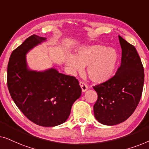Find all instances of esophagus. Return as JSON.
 <instances>
[{
	"label": "esophagus",
	"mask_w": 149,
	"mask_h": 149,
	"mask_svg": "<svg viewBox=\"0 0 149 149\" xmlns=\"http://www.w3.org/2000/svg\"><path fill=\"white\" fill-rule=\"evenodd\" d=\"M79 84H80V86L81 87V89H82V91H83V92L86 91L87 88H88L87 85L85 84L84 82H83V81H80V82H79Z\"/></svg>",
	"instance_id": "esophagus-1"
}]
</instances>
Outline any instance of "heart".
Listing matches in <instances>:
<instances>
[{"instance_id": "b5f03b06", "label": "heart", "mask_w": 149, "mask_h": 149, "mask_svg": "<svg viewBox=\"0 0 149 149\" xmlns=\"http://www.w3.org/2000/svg\"><path fill=\"white\" fill-rule=\"evenodd\" d=\"M117 62L115 49L102 45H89L79 48L75 56L69 55L66 64L72 73L81 72L87 66V73L93 82L102 83L113 77Z\"/></svg>"}]
</instances>
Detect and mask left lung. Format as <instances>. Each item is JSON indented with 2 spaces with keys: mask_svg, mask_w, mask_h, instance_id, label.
<instances>
[{
  "mask_svg": "<svg viewBox=\"0 0 149 149\" xmlns=\"http://www.w3.org/2000/svg\"><path fill=\"white\" fill-rule=\"evenodd\" d=\"M122 49L121 66L107 82L93 86L97 94L93 105L94 116L100 123L115 125L132 115L141 98L144 73L135 47L119 36Z\"/></svg>",
  "mask_w": 149,
  "mask_h": 149,
  "instance_id": "8db88e82",
  "label": "left lung"
}]
</instances>
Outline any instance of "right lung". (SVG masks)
<instances>
[{"label":"right lung","instance_id":"add662e5","mask_svg":"<svg viewBox=\"0 0 149 149\" xmlns=\"http://www.w3.org/2000/svg\"><path fill=\"white\" fill-rule=\"evenodd\" d=\"M46 40L36 34L14 49L7 66V87L16 106L36 125L54 127L66 121L73 103L81 96L79 81L51 68L29 70L26 54Z\"/></svg>","mask_w":149,"mask_h":149}]
</instances>
